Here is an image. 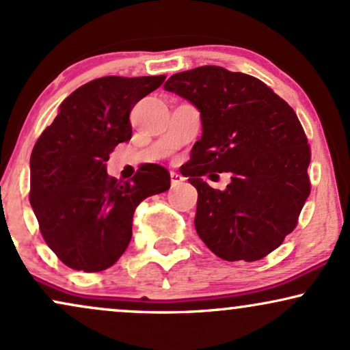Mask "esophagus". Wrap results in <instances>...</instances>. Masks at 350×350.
<instances>
[{
	"mask_svg": "<svg viewBox=\"0 0 350 350\" xmlns=\"http://www.w3.org/2000/svg\"><path fill=\"white\" fill-rule=\"evenodd\" d=\"M185 182V178L180 174H175V172H172L170 174V185H172V188H175V187H178V185H182Z\"/></svg>",
	"mask_w": 350,
	"mask_h": 350,
	"instance_id": "obj_1",
	"label": "esophagus"
}]
</instances>
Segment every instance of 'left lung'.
<instances>
[{"label": "left lung", "instance_id": "1", "mask_svg": "<svg viewBox=\"0 0 350 350\" xmlns=\"http://www.w3.org/2000/svg\"><path fill=\"white\" fill-rule=\"evenodd\" d=\"M163 89L201 113L187 170L198 235L226 261L261 260L294 230L310 195V146L294 109L256 77L221 66L176 72ZM209 171H230L232 182L211 189Z\"/></svg>", "mask_w": 350, "mask_h": 350}]
</instances>
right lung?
Here are the masks:
<instances>
[{"label":"right lung","mask_w":350,"mask_h":350,"mask_svg":"<svg viewBox=\"0 0 350 350\" xmlns=\"http://www.w3.org/2000/svg\"><path fill=\"white\" fill-rule=\"evenodd\" d=\"M165 76H105L64 98L30 155V206L46 245L71 269L98 273L118 261L146 198L170 188V174L146 163L131 182L109 176L105 162L131 139L133 107Z\"/></svg>","instance_id":"add662e5"}]
</instances>
